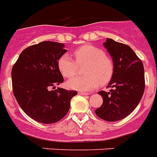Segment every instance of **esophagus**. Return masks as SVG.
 <instances>
[{
	"instance_id": "esophagus-1",
	"label": "esophagus",
	"mask_w": 157,
	"mask_h": 157,
	"mask_svg": "<svg viewBox=\"0 0 157 157\" xmlns=\"http://www.w3.org/2000/svg\"><path fill=\"white\" fill-rule=\"evenodd\" d=\"M78 94H80V95H84V96H86V95H89V94H88V93L82 92V91H80V92H78Z\"/></svg>"
}]
</instances>
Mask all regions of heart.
Segmentation results:
<instances>
[{
  "label": "heart",
  "instance_id": "obj_1",
  "mask_svg": "<svg viewBox=\"0 0 157 157\" xmlns=\"http://www.w3.org/2000/svg\"><path fill=\"white\" fill-rule=\"evenodd\" d=\"M75 60L68 54L59 56L57 61L58 69L64 78H69L77 74L78 67L85 66L86 76H77L67 81L70 89L79 91H90L97 88L99 84L106 85L114 75V63L102 49L94 45H86L74 52Z\"/></svg>",
  "mask_w": 157,
  "mask_h": 157
}]
</instances>
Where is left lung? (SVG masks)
Returning <instances> with one entry per match:
<instances>
[{"label": "left lung", "mask_w": 157, "mask_h": 157, "mask_svg": "<svg viewBox=\"0 0 157 157\" xmlns=\"http://www.w3.org/2000/svg\"><path fill=\"white\" fill-rule=\"evenodd\" d=\"M104 46L114 63V75L108 85L112 90L98 92L103 98V104L95 113L105 121H119L135 109L143 96V63L132 48L123 43L107 38Z\"/></svg>", "instance_id": "left-lung-1"}]
</instances>
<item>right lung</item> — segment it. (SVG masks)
<instances>
[{
    "mask_svg": "<svg viewBox=\"0 0 157 157\" xmlns=\"http://www.w3.org/2000/svg\"><path fill=\"white\" fill-rule=\"evenodd\" d=\"M66 52L62 43L41 41L25 48L12 67L14 96L23 112L38 123L49 124L63 119L78 94L56 89L63 82L58 59Z\"/></svg>",
    "mask_w": 157,
    "mask_h": 157,
    "instance_id": "right-lung-1",
    "label": "right lung"
}]
</instances>
